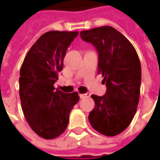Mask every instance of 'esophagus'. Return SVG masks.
Listing matches in <instances>:
<instances>
[{"label": "esophagus", "instance_id": "obj_1", "mask_svg": "<svg viewBox=\"0 0 160 160\" xmlns=\"http://www.w3.org/2000/svg\"><path fill=\"white\" fill-rule=\"evenodd\" d=\"M80 98H89V97H90V93L80 94Z\"/></svg>", "mask_w": 160, "mask_h": 160}]
</instances>
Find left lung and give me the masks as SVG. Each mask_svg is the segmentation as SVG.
<instances>
[{
    "label": "left lung",
    "mask_w": 160,
    "mask_h": 160,
    "mask_svg": "<svg viewBox=\"0 0 160 160\" xmlns=\"http://www.w3.org/2000/svg\"><path fill=\"white\" fill-rule=\"evenodd\" d=\"M81 38L98 52V74L107 87L104 96L92 95L95 102L89 122L106 136L124 131L133 120L139 104L141 68L136 50L125 37L111 26L80 32Z\"/></svg>",
    "instance_id": "1"
}]
</instances>
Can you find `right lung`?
Returning <instances> with one entry per match:
<instances>
[{"label":"right lung","instance_id":"1","mask_svg":"<svg viewBox=\"0 0 160 160\" xmlns=\"http://www.w3.org/2000/svg\"><path fill=\"white\" fill-rule=\"evenodd\" d=\"M78 32L51 31L32 46L19 72V97L27 122L40 137H58L68 127L69 113L80 99L77 92L56 89L67 49Z\"/></svg>","mask_w":160,"mask_h":160}]
</instances>
